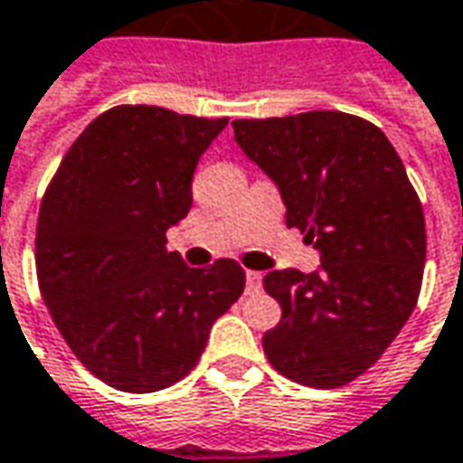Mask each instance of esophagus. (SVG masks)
Instances as JSON below:
<instances>
[{
	"instance_id": "obj_1",
	"label": "esophagus",
	"mask_w": 463,
	"mask_h": 463,
	"mask_svg": "<svg viewBox=\"0 0 463 463\" xmlns=\"http://www.w3.org/2000/svg\"><path fill=\"white\" fill-rule=\"evenodd\" d=\"M262 288V272L247 269V293H257Z\"/></svg>"
}]
</instances>
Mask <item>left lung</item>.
<instances>
[{
	"label": "left lung",
	"instance_id": "8db88e82",
	"mask_svg": "<svg viewBox=\"0 0 463 463\" xmlns=\"http://www.w3.org/2000/svg\"><path fill=\"white\" fill-rule=\"evenodd\" d=\"M234 139L280 188L285 224L321 252L316 272L272 269L280 324L269 364L306 387H341L395 341L420 296L426 219L383 129L344 111L237 119Z\"/></svg>",
	"mask_w": 463,
	"mask_h": 463
}]
</instances>
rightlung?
<instances>
[{
	"instance_id": "add662e5",
	"label": "right lung",
	"mask_w": 463,
	"mask_h": 463,
	"mask_svg": "<svg viewBox=\"0 0 463 463\" xmlns=\"http://www.w3.org/2000/svg\"><path fill=\"white\" fill-rule=\"evenodd\" d=\"M226 122L147 104L109 109L43 195L40 293L71 352L109 387L157 392L183 380L244 290L234 260L195 269L165 247L194 203L198 157Z\"/></svg>"
}]
</instances>
